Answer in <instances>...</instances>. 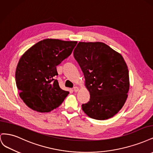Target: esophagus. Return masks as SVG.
<instances>
[{
  "label": "esophagus",
  "instance_id": "esophagus-1",
  "mask_svg": "<svg viewBox=\"0 0 153 153\" xmlns=\"http://www.w3.org/2000/svg\"><path fill=\"white\" fill-rule=\"evenodd\" d=\"M73 90H74V91H75V92H78V91H79V87H77V86L74 87Z\"/></svg>",
  "mask_w": 153,
  "mask_h": 153
}]
</instances>
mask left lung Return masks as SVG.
<instances>
[{
    "instance_id": "8db88e82",
    "label": "left lung",
    "mask_w": 153,
    "mask_h": 153,
    "mask_svg": "<svg viewBox=\"0 0 153 153\" xmlns=\"http://www.w3.org/2000/svg\"><path fill=\"white\" fill-rule=\"evenodd\" d=\"M85 77L90 100L82 104L91 118L114 117L126 102L129 89V71L122 55L101 42H79L73 52Z\"/></svg>"
}]
</instances>
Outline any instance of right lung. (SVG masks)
Wrapping results in <instances>:
<instances>
[{
  "instance_id": "1",
  "label": "right lung",
  "mask_w": 153,
  "mask_h": 153,
  "mask_svg": "<svg viewBox=\"0 0 153 153\" xmlns=\"http://www.w3.org/2000/svg\"><path fill=\"white\" fill-rule=\"evenodd\" d=\"M77 41L46 39L22 55L15 72L19 95L27 106L39 112L57 108L69 92L59 87L56 66L72 53Z\"/></svg>"
}]
</instances>
